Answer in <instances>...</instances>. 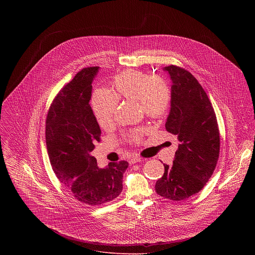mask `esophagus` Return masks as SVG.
<instances>
[{"mask_svg":"<svg viewBox=\"0 0 255 255\" xmlns=\"http://www.w3.org/2000/svg\"><path fill=\"white\" fill-rule=\"evenodd\" d=\"M142 161V158L138 157V156H132L129 158V164L132 165V164H135L137 162H141Z\"/></svg>","mask_w":255,"mask_h":255,"instance_id":"34e87169","label":"esophagus"}]
</instances>
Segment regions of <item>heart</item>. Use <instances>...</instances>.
Returning <instances> with one entry per match:
<instances>
[{"label": "heart", "instance_id": "heart-1", "mask_svg": "<svg viewBox=\"0 0 255 255\" xmlns=\"http://www.w3.org/2000/svg\"><path fill=\"white\" fill-rule=\"evenodd\" d=\"M114 93L107 89H97L91 104L96 120L103 128L112 125L118 99L137 101L146 116L154 119L163 117L169 108L171 89L168 81L161 75H151L129 70L117 75L113 80ZM137 140L139 134H133Z\"/></svg>", "mask_w": 255, "mask_h": 255}]
</instances>
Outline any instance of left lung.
<instances>
[{
  "label": "left lung",
  "instance_id": "left-lung-1",
  "mask_svg": "<svg viewBox=\"0 0 255 255\" xmlns=\"http://www.w3.org/2000/svg\"><path fill=\"white\" fill-rule=\"evenodd\" d=\"M169 74L171 108L165 127L180 141L174 162L164 164L165 173L156 192L171 200L198 193L211 178L219 158L220 135L212 104L197 79L176 66L163 69Z\"/></svg>",
  "mask_w": 255,
  "mask_h": 255
}]
</instances>
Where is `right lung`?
Returning a JSON list of instances; mask_svg holds the SVG:
<instances>
[{
	"instance_id": "right-lung-1",
	"label": "right lung",
	"mask_w": 255,
	"mask_h": 255,
	"mask_svg": "<svg viewBox=\"0 0 255 255\" xmlns=\"http://www.w3.org/2000/svg\"><path fill=\"white\" fill-rule=\"evenodd\" d=\"M99 70L90 67L76 73L53 101L46 120V145L53 171L75 199L87 205L118 197L128 167L127 161H121L100 168L90 155L101 135L89 103Z\"/></svg>"
}]
</instances>
